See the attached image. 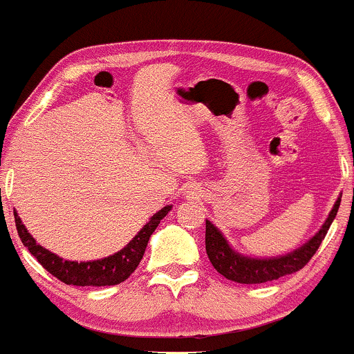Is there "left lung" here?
<instances>
[{"instance_id":"obj_1","label":"left lung","mask_w":354,"mask_h":354,"mask_svg":"<svg viewBox=\"0 0 354 354\" xmlns=\"http://www.w3.org/2000/svg\"><path fill=\"white\" fill-rule=\"evenodd\" d=\"M339 202L341 197H337L328 219L324 221L323 227L317 230L306 244L295 249L292 252L284 254V256L266 257V259L242 256V254L234 251L229 245L227 239L222 236L221 230L210 221H205V251H207L209 261L216 268V271L222 274L225 279L239 284L268 283V281L279 279V277L288 276V274L299 271L315 256L321 242L326 237L329 225L333 224L337 209H339Z\"/></svg>"}]
</instances>
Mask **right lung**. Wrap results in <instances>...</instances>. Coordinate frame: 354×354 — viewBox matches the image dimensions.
Segmentation results:
<instances>
[{
    "label": "right lung",
    "instance_id": "1",
    "mask_svg": "<svg viewBox=\"0 0 354 354\" xmlns=\"http://www.w3.org/2000/svg\"><path fill=\"white\" fill-rule=\"evenodd\" d=\"M170 209H172V205H165L164 209L153 214L150 221L142 227L140 232L124 249L112 254V256L103 257V259L86 261V263L85 261L83 263L63 261L57 254L50 252L48 249L39 245L33 239V236L28 232L17 212H15V222H17L18 236L23 245L28 248V251L37 257L38 263L50 274H53L57 279L71 286H97V288H100V286H115L124 283L127 277L137 269L142 257H144L150 236L157 229V225L160 224V221L170 212Z\"/></svg>",
    "mask_w": 354,
    "mask_h": 354
}]
</instances>
